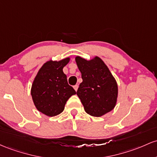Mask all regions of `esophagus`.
<instances>
[{
    "mask_svg": "<svg viewBox=\"0 0 157 157\" xmlns=\"http://www.w3.org/2000/svg\"><path fill=\"white\" fill-rule=\"evenodd\" d=\"M73 88H74V90H75V91H77L78 90V84H75V86H73Z\"/></svg>",
    "mask_w": 157,
    "mask_h": 157,
    "instance_id": "1",
    "label": "esophagus"
}]
</instances>
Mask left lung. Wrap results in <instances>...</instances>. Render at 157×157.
I'll return each mask as SVG.
<instances>
[{
	"instance_id": "1",
	"label": "left lung",
	"mask_w": 157,
	"mask_h": 157,
	"mask_svg": "<svg viewBox=\"0 0 157 157\" xmlns=\"http://www.w3.org/2000/svg\"><path fill=\"white\" fill-rule=\"evenodd\" d=\"M82 73L77 96L89 115L100 117L111 111L117 105L118 84L110 70L98 56L87 60L75 58Z\"/></svg>"
}]
</instances>
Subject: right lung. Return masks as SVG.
Listing matches in <instances>:
<instances>
[{
  "mask_svg": "<svg viewBox=\"0 0 157 157\" xmlns=\"http://www.w3.org/2000/svg\"><path fill=\"white\" fill-rule=\"evenodd\" d=\"M70 57L60 61H47L35 77L31 96L36 109L47 117H55L63 112L67 101L76 92L68 84L63 68Z\"/></svg>",
  "mask_w": 157,
  "mask_h": 157,
  "instance_id": "add662e5",
  "label": "right lung"
}]
</instances>
